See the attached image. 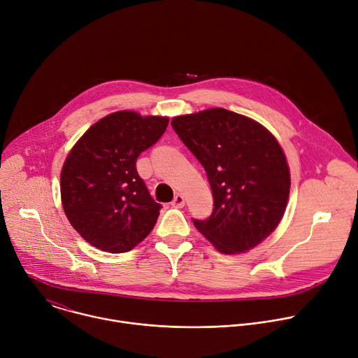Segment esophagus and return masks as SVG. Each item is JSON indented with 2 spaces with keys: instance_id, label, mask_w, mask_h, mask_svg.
Returning a JSON list of instances; mask_svg holds the SVG:
<instances>
[{
  "instance_id": "obj_1",
  "label": "esophagus",
  "mask_w": 358,
  "mask_h": 358,
  "mask_svg": "<svg viewBox=\"0 0 358 358\" xmlns=\"http://www.w3.org/2000/svg\"><path fill=\"white\" fill-rule=\"evenodd\" d=\"M171 206H173L174 208H182V207L185 206V199H184V195H181V194H177V195L174 196L173 202H171Z\"/></svg>"
}]
</instances>
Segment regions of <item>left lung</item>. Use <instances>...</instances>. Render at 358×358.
<instances>
[{
    "instance_id": "left-lung-1",
    "label": "left lung",
    "mask_w": 358,
    "mask_h": 358,
    "mask_svg": "<svg viewBox=\"0 0 358 358\" xmlns=\"http://www.w3.org/2000/svg\"><path fill=\"white\" fill-rule=\"evenodd\" d=\"M171 126L206 169L214 196L213 215L194 227L225 255L258 246L287 207L290 170L278 138L222 108L176 116Z\"/></svg>"
}]
</instances>
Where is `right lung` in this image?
<instances>
[{
    "label": "right lung",
    "mask_w": 358,
    "mask_h": 358,
    "mask_svg": "<svg viewBox=\"0 0 358 358\" xmlns=\"http://www.w3.org/2000/svg\"><path fill=\"white\" fill-rule=\"evenodd\" d=\"M167 126V116L119 110L90 126L68 152L61 171L62 207L92 246L129 252L155 228L162 206L138 177L136 160Z\"/></svg>",
    "instance_id": "right-lung-1"
}]
</instances>
